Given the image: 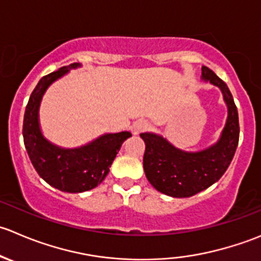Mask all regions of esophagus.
I'll return each instance as SVG.
<instances>
[{"mask_svg":"<svg viewBox=\"0 0 261 261\" xmlns=\"http://www.w3.org/2000/svg\"><path fill=\"white\" fill-rule=\"evenodd\" d=\"M147 128H148V122L144 119H138L133 123V125H132V132H133V134H136L137 136V134L146 130Z\"/></svg>","mask_w":261,"mask_h":261,"instance_id":"obj_1","label":"esophagus"}]
</instances>
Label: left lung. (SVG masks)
<instances>
[{"instance_id":"left-lung-1","label":"left lung","mask_w":261,"mask_h":261,"mask_svg":"<svg viewBox=\"0 0 261 261\" xmlns=\"http://www.w3.org/2000/svg\"><path fill=\"white\" fill-rule=\"evenodd\" d=\"M202 80L217 86L227 107V119L218 141L200 151L177 148L166 137L146 132L143 169L149 184L165 195L189 198L221 179L231 164L239 144L237 108L227 85L208 67H202Z\"/></svg>"}]
</instances>
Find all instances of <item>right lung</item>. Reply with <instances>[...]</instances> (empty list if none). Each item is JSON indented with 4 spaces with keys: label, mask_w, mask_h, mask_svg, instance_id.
<instances>
[{
    "label": "right lung",
    "mask_w": 261,
    "mask_h": 261,
    "mask_svg": "<svg viewBox=\"0 0 261 261\" xmlns=\"http://www.w3.org/2000/svg\"><path fill=\"white\" fill-rule=\"evenodd\" d=\"M79 67L80 63L62 67L38 82L25 109L22 125L25 148L34 169L50 187L67 193H82L96 188L109 174V167L123 142L132 137L129 132L105 133L74 148H64L44 137L39 122L43 95L53 82Z\"/></svg>",
    "instance_id": "1"
}]
</instances>
